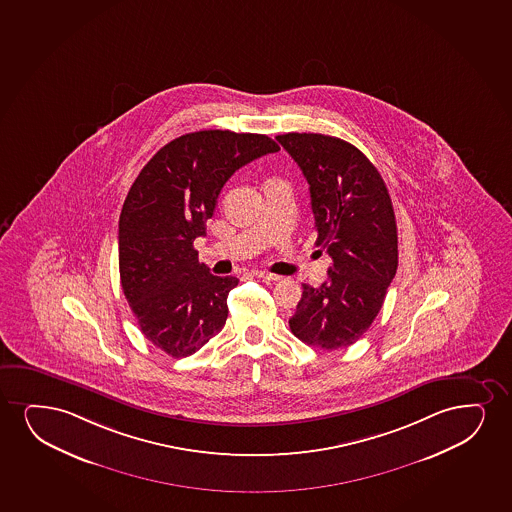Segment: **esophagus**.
Listing matches in <instances>:
<instances>
[{
	"instance_id": "obj_1",
	"label": "esophagus",
	"mask_w": 512,
	"mask_h": 512,
	"mask_svg": "<svg viewBox=\"0 0 512 512\" xmlns=\"http://www.w3.org/2000/svg\"><path fill=\"white\" fill-rule=\"evenodd\" d=\"M253 275H256L258 279L266 280V282H279L282 279L279 275H273V273L268 272H254Z\"/></svg>"
}]
</instances>
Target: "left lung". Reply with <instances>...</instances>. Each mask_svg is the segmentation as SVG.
I'll list each match as a JSON object with an SVG mask.
<instances>
[{"instance_id": "obj_1", "label": "left lung", "mask_w": 512, "mask_h": 512, "mask_svg": "<svg viewBox=\"0 0 512 512\" xmlns=\"http://www.w3.org/2000/svg\"><path fill=\"white\" fill-rule=\"evenodd\" d=\"M277 140L310 185L317 246L332 258L324 284H303L292 334L308 346L348 348L374 322L398 268L388 188L376 166L341 138L285 133Z\"/></svg>"}]
</instances>
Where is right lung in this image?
Instances as JSON below:
<instances>
[{
  "label": "right lung",
  "mask_w": 512,
  "mask_h": 512,
  "mask_svg": "<svg viewBox=\"0 0 512 512\" xmlns=\"http://www.w3.org/2000/svg\"><path fill=\"white\" fill-rule=\"evenodd\" d=\"M279 150L266 135L195 131L164 145L131 185L119 216L121 285L143 336L173 358L223 329L239 284L199 263L194 240L206 235L228 178Z\"/></svg>",
  "instance_id": "obj_1"
}]
</instances>
